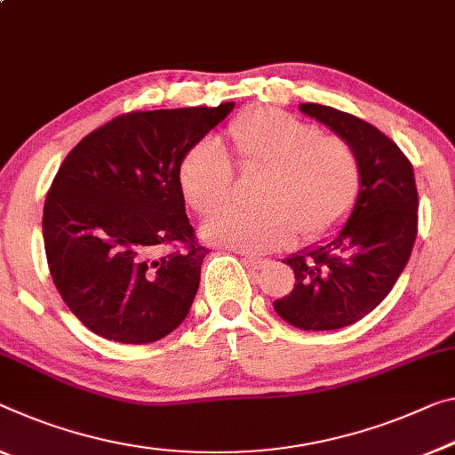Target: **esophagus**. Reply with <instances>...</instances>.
Returning <instances> with one entry per match:
<instances>
[{
  "label": "esophagus",
  "mask_w": 455,
  "mask_h": 455,
  "mask_svg": "<svg viewBox=\"0 0 455 455\" xmlns=\"http://www.w3.org/2000/svg\"><path fill=\"white\" fill-rule=\"evenodd\" d=\"M242 260H243V264H246L248 268H254V270L262 268L264 264H267V260H262V258H256V256H243Z\"/></svg>",
  "instance_id": "34e87169"
}]
</instances>
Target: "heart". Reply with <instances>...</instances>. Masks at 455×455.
Instances as JSON below:
<instances>
[{
  "instance_id": "b5f03b06",
  "label": "heart",
  "mask_w": 455,
  "mask_h": 455,
  "mask_svg": "<svg viewBox=\"0 0 455 455\" xmlns=\"http://www.w3.org/2000/svg\"><path fill=\"white\" fill-rule=\"evenodd\" d=\"M237 164L264 171L254 212L223 209L234 187V169L218 140L191 146L179 166V185L204 223V237L237 251L286 248L299 237L315 242L333 234L354 209L362 187L352 144L321 136L317 125L275 108H256L229 125Z\"/></svg>"
}]
</instances>
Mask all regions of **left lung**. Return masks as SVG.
I'll return each mask as SVG.
<instances>
[{
    "label": "left lung",
    "instance_id": "obj_1",
    "mask_svg": "<svg viewBox=\"0 0 455 455\" xmlns=\"http://www.w3.org/2000/svg\"><path fill=\"white\" fill-rule=\"evenodd\" d=\"M299 109L352 144L362 169L347 221L331 237L283 260L295 272V286L275 300L286 323L330 331L368 315L395 286L417 237L419 197L413 166L379 128L319 103H300Z\"/></svg>",
    "mask_w": 455,
    "mask_h": 455
}]
</instances>
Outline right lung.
<instances>
[{"label": "right lung", "mask_w": 455, "mask_h": 455, "mask_svg": "<svg viewBox=\"0 0 455 455\" xmlns=\"http://www.w3.org/2000/svg\"><path fill=\"white\" fill-rule=\"evenodd\" d=\"M234 106L132 111L62 160L42 215L46 260L93 333L150 344L188 315L207 248L195 242L179 166Z\"/></svg>", "instance_id": "1"}]
</instances>
